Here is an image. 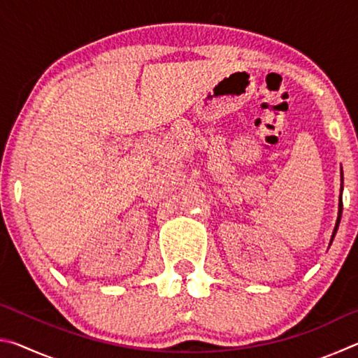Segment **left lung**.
I'll list each match as a JSON object with an SVG mask.
<instances>
[{"label": "left lung", "mask_w": 358, "mask_h": 358, "mask_svg": "<svg viewBox=\"0 0 358 358\" xmlns=\"http://www.w3.org/2000/svg\"><path fill=\"white\" fill-rule=\"evenodd\" d=\"M341 192H343V172H341ZM341 215H343V202H341V197H339V210H338V220H336V224H335V229H333V235H331V240H330V245L333 238H335L336 235V230H338V226H339V221H341Z\"/></svg>", "instance_id": "obj_1"}]
</instances>
